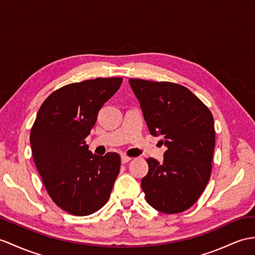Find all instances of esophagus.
I'll list each match as a JSON object with an SVG mask.
<instances>
[{"mask_svg":"<svg viewBox=\"0 0 255 255\" xmlns=\"http://www.w3.org/2000/svg\"><path fill=\"white\" fill-rule=\"evenodd\" d=\"M131 160H132V158L126 156V154H123V156H121V162L122 163H128V161H131Z\"/></svg>","mask_w":255,"mask_h":255,"instance_id":"esophagus-1","label":"esophagus"}]
</instances>
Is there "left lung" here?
I'll list each match as a JSON object with an SVG mask.
<instances>
[{
  "mask_svg": "<svg viewBox=\"0 0 255 255\" xmlns=\"http://www.w3.org/2000/svg\"><path fill=\"white\" fill-rule=\"evenodd\" d=\"M151 135L167 148L163 162L148 158L141 188L147 202L166 214L194 204L209 182L215 146L214 120L209 108L183 85L129 79Z\"/></svg>",
  "mask_w": 255,
  "mask_h": 255,
  "instance_id": "8db88e82",
  "label": "left lung"
}]
</instances>
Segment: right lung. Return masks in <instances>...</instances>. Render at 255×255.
Segmentation results:
<instances>
[{
    "label": "right lung",
    "mask_w": 255,
    "mask_h": 255,
    "mask_svg": "<svg viewBox=\"0 0 255 255\" xmlns=\"http://www.w3.org/2000/svg\"><path fill=\"white\" fill-rule=\"evenodd\" d=\"M121 83V78H96L56 90L31 128L32 157L45 189L72 215H90L104 207L120 172L119 154H93L85 138Z\"/></svg>",
    "instance_id": "obj_1"
}]
</instances>
